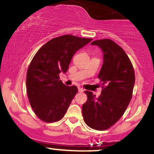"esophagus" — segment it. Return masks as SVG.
I'll use <instances>...</instances> for the list:
<instances>
[{"instance_id":"34e87169","label":"esophagus","mask_w":154,"mask_h":154,"mask_svg":"<svg viewBox=\"0 0 154 154\" xmlns=\"http://www.w3.org/2000/svg\"><path fill=\"white\" fill-rule=\"evenodd\" d=\"M78 91H79V92L82 93L84 91V89L82 88H78Z\"/></svg>"}]
</instances>
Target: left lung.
<instances>
[{"mask_svg": "<svg viewBox=\"0 0 154 154\" xmlns=\"http://www.w3.org/2000/svg\"><path fill=\"white\" fill-rule=\"evenodd\" d=\"M104 52V61L98 78L102 82L99 98L85 91L88 99L82 108L84 121L96 130H106L121 118L132 97L135 82L132 63L125 51L108 38L96 40Z\"/></svg>", "mask_w": 154, "mask_h": 154, "instance_id": "obj_1", "label": "left lung"}]
</instances>
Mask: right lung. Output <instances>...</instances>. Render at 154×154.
<instances>
[{
  "label": "right lung",
  "instance_id": "right-lung-1",
  "mask_svg": "<svg viewBox=\"0 0 154 154\" xmlns=\"http://www.w3.org/2000/svg\"><path fill=\"white\" fill-rule=\"evenodd\" d=\"M91 41L72 35L56 37L32 59L27 72V94L33 112L42 121L52 123L63 118L78 89L64 85L59 74L67 72L75 52Z\"/></svg>",
  "mask_w": 154,
  "mask_h": 154
}]
</instances>
